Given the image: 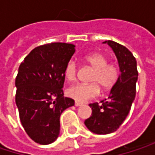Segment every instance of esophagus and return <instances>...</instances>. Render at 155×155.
<instances>
[{"label": "esophagus", "instance_id": "obj_1", "mask_svg": "<svg viewBox=\"0 0 155 155\" xmlns=\"http://www.w3.org/2000/svg\"><path fill=\"white\" fill-rule=\"evenodd\" d=\"M76 107H80V106H82V103H81V102H78V101H75V104H74Z\"/></svg>", "mask_w": 155, "mask_h": 155}]
</instances>
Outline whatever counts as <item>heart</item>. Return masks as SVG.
Wrapping results in <instances>:
<instances>
[{
  "instance_id": "b5f03b06",
  "label": "heart",
  "mask_w": 155,
  "mask_h": 155,
  "mask_svg": "<svg viewBox=\"0 0 155 155\" xmlns=\"http://www.w3.org/2000/svg\"><path fill=\"white\" fill-rule=\"evenodd\" d=\"M86 64L93 70L90 84H74L66 90L68 97L79 102H84L96 97L102 91H109L118 80L117 67L113 64H108L107 56L102 53H92L84 57ZM77 64L74 61H69L64 69V75L69 81H73L77 75Z\"/></svg>"
}]
</instances>
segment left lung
I'll return each instance as SVG.
<instances>
[{"instance_id":"left-lung-1","label":"left lung","mask_w":155,"mask_h":155,"mask_svg":"<svg viewBox=\"0 0 155 155\" xmlns=\"http://www.w3.org/2000/svg\"><path fill=\"white\" fill-rule=\"evenodd\" d=\"M112 48L117 59L120 74L112 87L108 99L99 103L90 104L92 113L84 121L86 127L97 135L115 132L127 117L136 97V83L138 73L137 60L126 47L107 40L103 42Z\"/></svg>"}]
</instances>
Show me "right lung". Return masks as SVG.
Returning a JSON list of instances; mask_svg holds the SVG:
<instances>
[{
  "instance_id": "obj_1",
  "label": "right lung",
  "mask_w": 155,
  "mask_h": 155,
  "mask_svg": "<svg viewBox=\"0 0 155 155\" xmlns=\"http://www.w3.org/2000/svg\"><path fill=\"white\" fill-rule=\"evenodd\" d=\"M75 46L51 43L34 48L18 67L16 105L28 136L39 144H49L60 133V116L74 105L64 97V69Z\"/></svg>"
}]
</instances>
